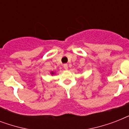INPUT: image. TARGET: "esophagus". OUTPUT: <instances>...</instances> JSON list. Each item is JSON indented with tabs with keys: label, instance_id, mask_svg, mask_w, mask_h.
<instances>
[{
	"label": "esophagus",
	"instance_id": "esophagus-1",
	"mask_svg": "<svg viewBox=\"0 0 129 129\" xmlns=\"http://www.w3.org/2000/svg\"><path fill=\"white\" fill-rule=\"evenodd\" d=\"M63 68H64L65 70H68V64H63Z\"/></svg>",
	"mask_w": 129,
	"mask_h": 129
}]
</instances>
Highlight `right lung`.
<instances>
[{
    "instance_id": "obj_1",
    "label": "right lung",
    "mask_w": 129,
    "mask_h": 129,
    "mask_svg": "<svg viewBox=\"0 0 129 129\" xmlns=\"http://www.w3.org/2000/svg\"><path fill=\"white\" fill-rule=\"evenodd\" d=\"M51 74H53L54 73H53V72H51Z\"/></svg>"
}]
</instances>
